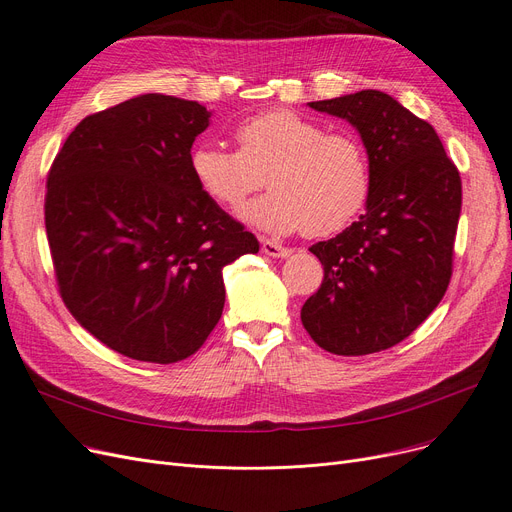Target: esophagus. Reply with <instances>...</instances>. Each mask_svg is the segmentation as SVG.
<instances>
[{
	"label": "esophagus",
	"mask_w": 512,
	"mask_h": 512,
	"mask_svg": "<svg viewBox=\"0 0 512 512\" xmlns=\"http://www.w3.org/2000/svg\"><path fill=\"white\" fill-rule=\"evenodd\" d=\"M262 252L266 256H273V258H287L289 256V250L285 246H281V243L273 241V239H262Z\"/></svg>",
	"instance_id": "34e87169"
}]
</instances>
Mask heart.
<instances>
[{"mask_svg": "<svg viewBox=\"0 0 512 512\" xmlns=\"http://www.w3.org/2000/svg\"><path fill=\"white\" fill-rule=\"evenodd\" d=\"M235 139L239 150L198 143L191 175L223 208H239L266 177L271 191L241 210L262 231L327 237L346 229L369 200L371 160L350 131L329 133L319 120L275 108L241 120Z\"/></svg>", "mask_w": 512, "mask_h": 512, "instance_id": "obj_1", "label": "heart"}]
</instances>
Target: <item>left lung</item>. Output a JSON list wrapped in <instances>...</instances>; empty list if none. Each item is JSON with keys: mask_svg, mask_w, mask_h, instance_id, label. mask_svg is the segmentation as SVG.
Instances as JSON below:
<instances>
[{"mask_svg": "<svg viewBox=\"0 0 512 512\" xmlns=\"http://www.w3.org/2000/svg\"><path fill=\"white\" fill-rule=\"evenodd\" d=\"M346 118L371 160L367 212L314 243L325 279L302 306L323 350L364 356L392 348L444 298L462 204L460 175L435 129L375 89L310 102Z\"/></svg>", "mask_w": 512, "mask_h": 512, "instance_id": "8db88e82", "label": "left lung"}]
</instances>
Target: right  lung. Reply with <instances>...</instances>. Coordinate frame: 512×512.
<instances>
[{
  "mask_svg": "<svg viewBox=\"0 0 512 512\" xmlns=\"http://www.w3.org/2000/svg\"><path fill=\"white\" fill-rule=\"evenodd\" d=\"M208 125L198 102L137 95L83 118L47 175L60 296L83 329L133 360L196 354L223 314V269L260 248L191 175V145Z\"/></svg>",
  "mask_w": 512,
  "mask_h": 512,
  "instance_id": "obj_1",
  "label": "right lung"
}]
</instances>
